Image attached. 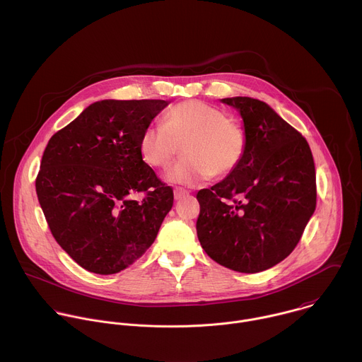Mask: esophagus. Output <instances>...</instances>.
I'll use <instances>...</instances> for the list:
<instances>
[{
	"label": "esophagus",
	"mask_w": 362,
	"mask_h": 362,
	"mask_svg": "<svg viewBox=\"0 0 362 362\" xmlns=\"http://www.w3.org/2000/svg\"><path fill=\"white\" fill-rule=\"evenodd\" d=\"M189 195V191H187L185 188H181V187H177L175 189H174V198L178 201V199H182V198H185V197H188Z\"/></svg>",
	"instance_id": "esophagus-1"
}]
</instances>
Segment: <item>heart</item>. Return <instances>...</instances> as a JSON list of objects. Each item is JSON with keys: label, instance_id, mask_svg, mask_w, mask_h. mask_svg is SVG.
Instances as JSON below:
<instances>
[{"label": "heart", "instance_id": "obj_1", "mask_svg": "<svg viewBox=\"0 0 362 362\" xmlns=\"http://www.w3.org/2000/svg\"><path fill=\"white\" fill-rule=\"evenodd\" d=\"M181 149L185 155L168 173V180L194 185L204 178L227 175L245 155L247 136L240 124L214 105L188 100L173 105L160 125L146 127L139 138L142 158L155 168L168 167Z\"/></svg>", "mask_w": 362, "mask_h": 362}]
</instances>
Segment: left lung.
<instances>
[{
	"label": "left lung",
	"instance_id": "1",
	"mask_svg": "<svg viewBox=\"0 0 362 362\" xmlns=\"http://www.w3.org/2000/svg\"><path fill=\"white\" fill-rule=\"evenodd\" d=\"M243 119L247 149L223 181L197 195V233L218 264L258 273L287 258L316 206L315 164L307 139L269 105L223 99Z\"/></svg>",
	"mask_w": 362,
	"mask_h": 362
}]
</instances>
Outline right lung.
<instances>
[{
    "mask_svg": "<svg viewBox=\"0 0 362 362\" xmlns=\"http://www.w3.org/2000/svg\"><path fill=\"white\" fill-rule=\"evenodd\" d=\"M164 100L90 104L49 141L36 192L52 237L83 269L114 274L153 244L174 202L139 152ZM143 194L141 200L133 197Z\"/></svg>",
    "mask_w": 362,
    "mask_h": 362,
    "instance_id": "1",
    "label": "right lung"
}]
</instances>
